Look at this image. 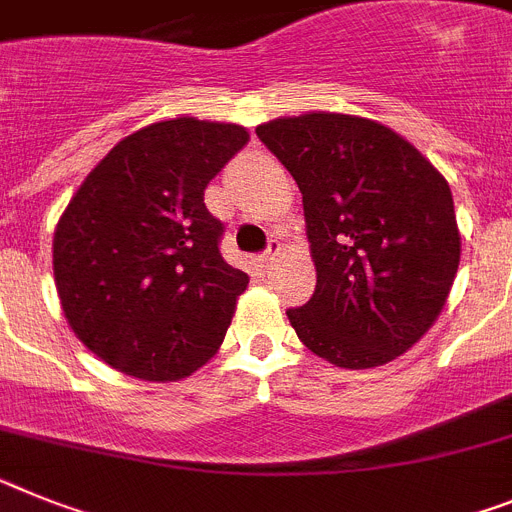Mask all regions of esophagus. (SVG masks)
<instances>
[{
  "label": "esophagus",
  "mask_w": 512,
  "mask_h": 512,
  "mask_svg": "<svg viewBox=\"0 0 512 512\" xmlns=\"http://www.w3.org/2000/svg\"><path fill=\"white\" fill-rule=\"evenodd\" d=\"M277 253H279V243L277 240H272V243H269V248H266V251L259 256V264L269 266L274 259H277Z\"/></svg>",
  "instance_id": "34e87169"
}]
</instances>
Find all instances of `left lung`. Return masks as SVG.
Here are the masks:
<instances>
[{
    "label": "left lung",
    "mask_w": 512,
    "mask_h": 512,
    "mask_svg": "<svg viewBox=\"0 0 512 512\" xmlns=\"http://www.w3.org/2000/svg\"><path fill=\"white\" fill-rule=\"evenodd\" d=\"M303 194L316 292L287 310L313 355L365 370L422 339L461 259L445 178L388 126L305 113L256 129Z\"/></svg>",
    "instance_id": "1"
}]
</instances>
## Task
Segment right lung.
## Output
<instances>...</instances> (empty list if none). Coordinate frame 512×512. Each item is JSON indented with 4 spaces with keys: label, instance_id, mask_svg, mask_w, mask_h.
<instances>
[{
    "label": "right lung",
    "instance_id": "add662e5",
    "mask_svg": "<svg viewBox=\"0 0 512 512\" xmlns=\"http://www.w3.org/2000/svg\"><path fill=\"white\" fill-rule=\"evenodd\" d=\"M248 142L235 124L173 119L121 139L54 233L61 308L119 373L178 381L220 349L248 274L222 259L204 189Z\"/></svg>",
    "mask_w": 512,
    "mask_h": 512
}]
</instances>
